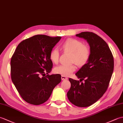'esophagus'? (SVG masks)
Returning a JSON list of instances; mask_svg holds the SVG:
<instances>
[{
	"label": "esophagus",
	"mask_w": 123,
	"mask_h": 123,
	"mask_svg": "<svg viewBox=\"0 0 123 123\" xmlns=\"http://www.w3.org/2000/svg\"><path fill=\"white\" fill-rule=\"evenodd\" d=\"M61 79H62V80H66L68 79V78L66 76H64V75H62Z\"/></svg>",
	"instance_id": "esophagus-1"
}]
</instances>
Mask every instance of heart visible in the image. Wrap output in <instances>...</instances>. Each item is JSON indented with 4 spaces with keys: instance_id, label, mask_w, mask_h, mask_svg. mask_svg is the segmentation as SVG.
<instances>
[{
    "instance_id": "b5f03b06",
    "label": "heart",
    "mask_w": 123,
    "mask_h": 123,
    "mask_svg": "<svg viewBox=\"0 0 123 123\" xmlns=\"http://www.w3.org/2000/svg\"><path fill=\"white\" fill-rule=\"evenodd\" d=\"M62 48L64 51L71 53L70 62L75 63L78 66H84L89 60L90 49L88 45L83 44L81 41L75 38H68L62 44ZM49 56L53 63H57L60 56L59 49L56 48L52 49L49 52ZM76 68L74 64H62L56 67L54 69V72L64 76H69L75 71Z\"/></svg>"
}]
</instances>
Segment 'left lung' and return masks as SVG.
<instances>
[{"instance_id": "1", "label": "left lung", "mask_w": 123, "mask_h": 123, "mask_svg": "<svg viewBox=\"0 0 123 123\" xmlns=\"http://www.w3.org/2000/svg\"><path fill=\"white\" fill-rule=\"evenodd\" d=\"M75 35L87 40L90 56L75 74L80 81L69 79L71 87L67 96L75 106L86 107L96 103L107 89L114 70V57L108 44L95 33L83 32Z\"/></svg>"}]
</instances>
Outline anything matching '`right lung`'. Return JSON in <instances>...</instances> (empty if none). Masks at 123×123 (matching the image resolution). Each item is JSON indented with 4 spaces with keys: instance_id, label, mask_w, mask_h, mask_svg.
Returning a JSON list of instances; mask_svg holds the SVG:
<instances>
[{
    "instance_id": "obj_1",
    "label": "right lung",
    "mask_w": 123,
    "mask_h": 123,
    "mask_svg": "<svg viewBox=\"0 0 123 123\" xmlns=\"http://www.w3.org/2000/svg\"><path fill=\"white\" fill-rule=\"evenodd\" d=\"M61 38L36 35L22 41L16 49L10 61L11 78L27 103L34 105L45 103L61 82L60 74H48L53 67L49 52Z\"/></svg>"
}]
</instances>
